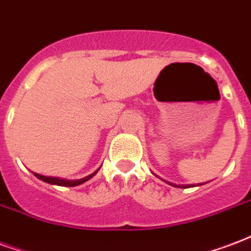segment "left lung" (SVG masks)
Instances as JSON below:
<instances>
[{"mask_svg":"<svg viewBox=\"0 0 251 251\" xmlns=\"http://www.w3.org/2000/svg\"><path fill=\"white\" fill-rule=\"evenodd\" d=\"M167 183V181H166ZM170 185H174V187H177V188H191V187H196V185L194 184H184V185H176V184H171V183H168ZM200 185V184H198Z\"/></svg>","mask_w":251,"mask_h":251,"instance_id":"left-lung-1","label":"left lung"}]
</instances>
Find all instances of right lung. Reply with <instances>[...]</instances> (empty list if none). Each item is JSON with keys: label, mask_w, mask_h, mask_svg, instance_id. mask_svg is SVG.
I'll list each match as a JSON object with an SVG mask.
<instances>
[{"label": "right lung", "mask_w": 251, "mask_h": 251, "mask_svg": "<svg viewBox=\"0 0 251 251\" xmlns=\"http://www.w3.org/2000/svg\"><path fill=\"white\" fill-rule=\"evenodd\" d=\"M99 170H100V168H99ZM99 170H96L95 172H92L91 175H88V176L81 177V179H76V180H68V179H63V177L45 176V175H41V174H35V172H34V175H35L38 179H41V180L46 181V183H49V184L60 185V187H76V185L83 184V183H85L87 180H89L91 177L95 176Z\"/></svg>", "instance_id": "right-lung-1"}]
</instances>
